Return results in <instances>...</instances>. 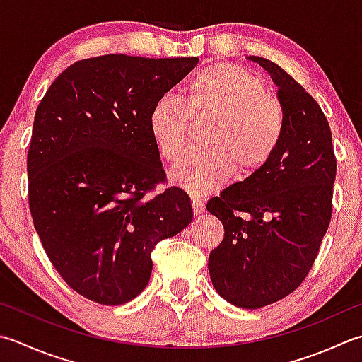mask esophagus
Listing matches in <instances>:
<instances>
[{"mask_svg": "<svg viewBox=\"0 0 362 362\" xmlns=\"http://www.w3.org/2000/svg\"><path fill=\"white\" fill-rule=\"evenodd\" d=\"M191 205H193L194 215H201L202 211L205 210V204H204V201L201 199L199 196H193V197H191Z\"/></svg>", "mask_w": 362, "mask_h": 362, "instance_id": "esophagus-1", "label": "esophagus"}]
</instances>
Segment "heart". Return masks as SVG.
<instances>
[{
	"label": "heart",
	"instance_id": "b5f03b06",
	"mask_svg": "<svg viewBox=\"0 0 362 362\" xmlns=\"http://www.w3.org/2000/svg\"><path fill=\"white\" fill-rule=\"evenodd\" d=\"M191 117H214L202 151H191L171 171L177 185L207 193L230 179L233 166L252 174L278 151L284 136V111L267 95L264 81L233 64H216L188 81L183 100L161 95L148 111V132L166 161L180 157Z\"/></svg>",
	"mask_w": 362,
	"mask_h": 362
}]
</instances>
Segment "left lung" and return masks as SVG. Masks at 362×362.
Here are the masks:
<instances>
[{
  "label": "left lung",
  "mask_w": 362,
  "mask_h": 362,
  "mask_svg": "<svg viewBox=\"0 0 362 362\" xmlns=\"http://www.w3.org/2000/svg\"><path fill=\"white\" fill-rule=\"evenodd\" d=\"M247 61L278 88L284 136L267 165L207 202L224 226L209 272L226 301L260 309L292 293L314 264L331 219L336 157L328 120L301 84L270 59Z\"/></svg>",
  "instance_id": "8db88e82"
}]
</instances>
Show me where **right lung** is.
Segmentation results:
<instances>
[{
    "label": "right lung",
    "instance_id": "1",
    "mask_svg": "<svg viewBox=\"0 0 362 362\" xmlns=\"http://www.w3.org/2000/svg\"><path fill=\"white\" fill-rule=\"evenodd\" d=\"M197 58L105 54L56 78L34 116L30 209L61 278L84 298L129 303L152 273L151 252L193 221L189 196L169 187L148 132L152 105Z\"/></svg>",
    "mask_w": 362,
    "mask_h": 362
}]
</instances>
